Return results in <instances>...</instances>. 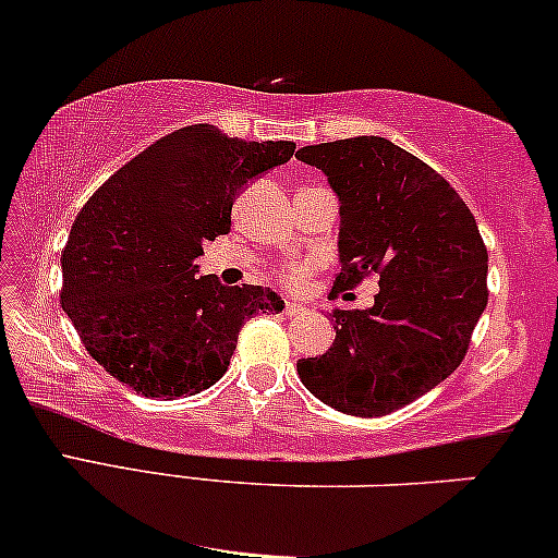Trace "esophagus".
Here are the masks:
<instances>
[{
	"mask_svg": "<svg viewBox=\"0 0 558 558\" xmlns=\"http://www.w3.org/2000/svg\"><path fill=\"white\" fill-rule=\"evenodd\" d=\"M305 305H296V302H287V305H284V315H289V317H292V315H300V313H305Z\"/></svg>",
	"mask_w": 558,
	"mask_h": 558,
	"instance_id": "obj_1",
	"label": "esophagus"
}]
</instances>
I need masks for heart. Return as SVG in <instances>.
Masks as SVG:
<instances>
[{"label": "heart", "mask_w": 558, "mask_h": 558, "mask_svg": "<svg viewBox=\"0 0 558 558\" xmlns=\"http://www.w3.org/2000/svg\"><path fill=\"white\" fill-rule=\"evenodd\" d=\"M305 274H307L305 266H292V269H287L284 281L289 287H300L302 281H305Z\"/></svg>", "instance_id": "obj_1"}]
</instances>
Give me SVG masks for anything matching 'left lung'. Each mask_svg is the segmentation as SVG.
Returning <instances> with one entry per match:
<instances>
[{
  "label": "left lung",
  "mask_w": 558,
  "mask_h": 558,
  "mask_svg": "<svg viewBox=\"0 0 558 558\" xmlns=\"http://www.w3.org/2000/svg\"><path fill=\"white\" fill-rule=\"evenodd\" d=\"M296 158L320 169L338 197L336 287L379 277L372 307L332 310L336 341L296 361V374L338 412L389 415L466 356L487 307V248L453 186L387 137L305 146Z\"/></svg>",
  "instance_id": "8db88e82"
}]
</instances>
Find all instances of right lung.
Here are the masks:
<instances>
[{"instance_id": "right-lung-1", "label": "right lung", "mask_w": 558, "mask_h": 558, "mask_svg": "<svg viewBox=\"0 0 558 558\" xmlns=\"http://www.w3.org/2000/svg\"><path fill=\"white\" fill-rule=\"evenodd\" d=\"M292 154V141H241L202 122L92 194L61 253V307L107 374L143 397L199 395L228 372L241 325L284 310L269 287L197 277V258L230 233L238 194Z\"/></svg>"}]
</instances>
